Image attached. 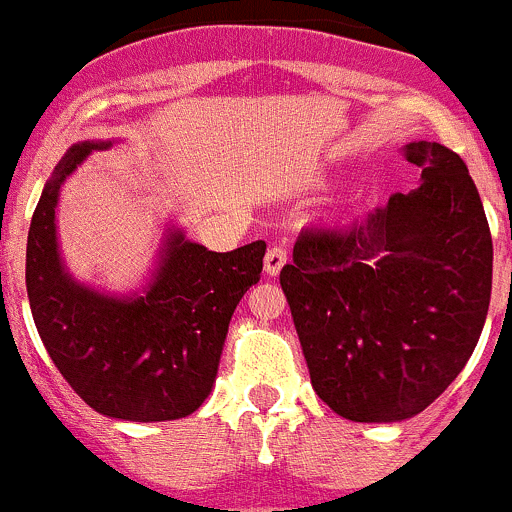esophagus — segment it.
Here are the masks:
<instances>
[{
    "label": "esophagus",
    "instance_id": "34e87169",
    "mask_svg": "<svg viewBox=\"0 0 512 512\" xmlns=\"http://www.w3.org/2000/svg\"><path fill=\"white\" fill-rule=\"evenodd\" d=\"M286 261H288L286 249H281V246H271V249L266 251V258H263V268H266L268 276H278L281 268L286 266Z\"/></svg>",
    "mask_w": 512,
    "mask_h": 512
}]
</instances>
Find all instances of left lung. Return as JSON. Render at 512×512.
<instances>
[{"instance_id": "8db88e82", "label": "left lung", "mask_w": 512, "mask_h": 512, "mask_svg": "<svg viewBox=\"0 0 512 512\" xmlns=\"http://www.w3.org/2000/svg\"><path fill=\"white\" fill-rule=\"evenodd\" d=\"M421 186L348 229H306L281 288L313 391L356 423L426 411L475 351L493 286L483 201L455 151L411 141Z\"/></svg>"}]
</instances>
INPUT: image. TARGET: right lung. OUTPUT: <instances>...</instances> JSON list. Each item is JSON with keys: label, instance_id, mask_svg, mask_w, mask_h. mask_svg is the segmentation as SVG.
Returning a JSON list of instances; mask_svg holds the SVG:
<instances>
[{"label": "right lung", "instance_id": "1", "mask_svg": "<svg viewBox=\"0 0 512 512\" xmlns=\"http://www.w3.org/2000/svg\"><path fill=\"white\" fill-rule=\"evenodd\" d=\"M111 146L79 141L44 184L27 239L29 308L49 358L86 406L119 421H176L209 398L229 321L261 278L266 244L216 254L169 226L141 291L114 296L77 281L59 254V191L91 151Z\"/></svg>", "mask_w": 512, "mask_h": 512}]
</instances>
